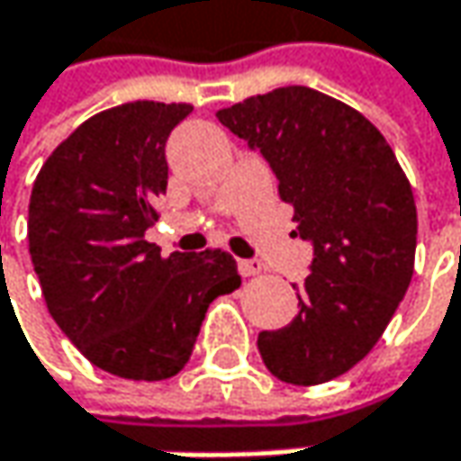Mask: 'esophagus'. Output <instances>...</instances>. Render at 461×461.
Here are the masks:
<instances>
[{
    "label": "esophagus",
    "mask_w": 461,
    "mask_h": 461,
    "mask_svg": "<svg viewBox=\"0 0 461 461\" xmlns=\"http://www.w3.org/2000/svg\"><path fill=\"white\" fill-rule=\"evenodd\" d=\"M239 272H241V277H254V275L262 272V262L259 259H241L239 262Z\"/></svg>",
    "instance_id": "34e87169"
}]
</instances>
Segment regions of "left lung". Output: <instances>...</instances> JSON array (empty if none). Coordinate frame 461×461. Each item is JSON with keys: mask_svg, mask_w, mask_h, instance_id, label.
Returning a JSON list of instances; mask_svg holds the SVG:
<instances>
[{"mask_svg": "<svg viewBox=\"0 0 461 461\" xmlns=\"http://www.w3.org/2000/svg\"><path fill=\"white\" fill-rule=\"evenodd\" d=\"M222 127L265 155L295 230L313 246L288 327L259 332L272 376L324 384L371 353L407 293L418 212L389 142L356 108L303 85L218 111Z\"/></svg>", "mask_w": 461, "mask_h": 461, "instance_id": "8db88e82", "label": "left lung"}]
</instances>
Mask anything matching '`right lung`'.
<instances>
[{"label": "right lung", "mask_w": 461, "mask_h": 461, "mask_svg": "<svg viewBox=\"0 0 461 461\" xmlns=\"http://www.w3.org/2000/svg\"><path fill=\"white\" fill-rule=\"evenodd\" d=\"M189 113V104L155 101L101 111L33 184L28 243L49 313L93 366L122 379L176 376L207 306L241 285L228 251L160 257L145 241L168 186V134Z\"/></svg>", "instance_id": "add662e5"}]
</instances>
